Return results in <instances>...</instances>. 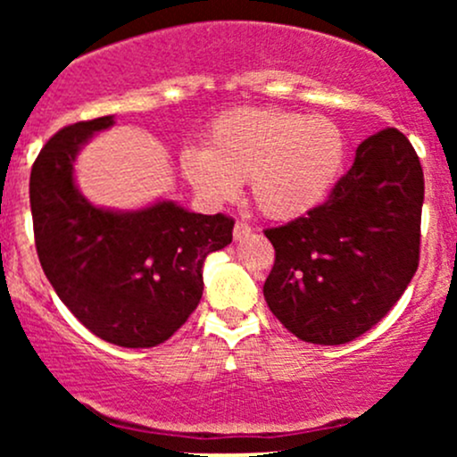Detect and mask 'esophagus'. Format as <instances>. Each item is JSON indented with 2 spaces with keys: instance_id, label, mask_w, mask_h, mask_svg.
I'll use <instances>...</instances> for the list:
<instances>
[{
  "instance_id": "esophagus-1",
  "label": "esophagus",
  "mask_w": 457,
  "mask_h": 457,
  "mask_svg": "<svg viewBox=\"0 0 457 457\" xmlns=\"http://www.w3.org/2000/svg\"><path fill=\"white\" fill-rule=\"evenodd\" d=\"M251 232H253V229H251L249 223L236 221V225H234V240H243V238H246V236H249Z\"/></svg>"
}]
</instances>
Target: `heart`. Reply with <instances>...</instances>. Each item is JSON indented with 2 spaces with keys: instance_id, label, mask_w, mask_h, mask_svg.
Wrapping results in <instances>:
<instances>
[{
  "instance_id": "obj_1",
  "label": "heart",
  "mask_w": 457,
  "mask_h": 457,
  "mask_svg": "<svg viewBox=\"0 0 457 457\" xmlns=\"http://www.w3.org/2000/svg\"><path fill=\"white\" fill-rule=\"evenodd\" d=\"M348 141L327 115L275 107H238L214 118L206 148L180 152L187 182L211 204L238 195L249 180L251 197L275 221L296 219L320 206L344 174Z\"/></svg>"
}]
</instances>
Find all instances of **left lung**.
Returning a JSON list of instances; mask_svg holds the SVG:
<instances>
[{"label":"left lung","instance_id":"obj_1","mask_svg":"<svg viewBox=\"0 0 457 457\" xmlns=\"http://www.w3.org/2000/svg\"><path fill=\"white\" fill-rule=\"evenodd\" d=\"M423 170L406 135L385 129L356 148L328 199L264 229L275 264L270 312L298 339L348 344L389 313L419 266Z\"/></svg>","mask_w":457,"mask_h":457}]
</instances>
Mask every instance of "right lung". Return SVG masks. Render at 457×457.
Returning <instances> with one entry per match:
<instances>
[{
	"label": "right lung",
	"mask_w": 457,
	"mask_h": 457,
	"mask_svg": "<svg viewBox=\"0 0 457 457\" xmlns=\"http://www.w3.org/2000/svg\"><path fill=\"white\" fill-rule=\"evenodd\" d=\"M109 127L113 115L71 124L40 150L29 176L36 251L83 327L122 348H152L195 312L204 260L232 243L234 219L188 212L170 199L130 212L87 202L72 165Z\"/></svg>",
	"instance_id": "add662e5"
}]
</instances>
